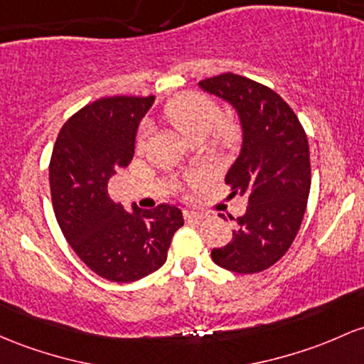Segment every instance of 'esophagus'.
Masks as SVG:
<instances>
[{
    "mask_svg": "<svg viewBox=\"0 0 364 364\" xmlns=\"http://www.w3.org/2000/svg\"><path fill=\"white\" fill-rule=\"evenodd\" d=\"M183 215H185V219L186 221H202L203 218H205V214H202V213H195V210H188L186 209L185 213H183Z\"/></svg>",
    "mask_w": 364,
    "mask_h": 364,
    "instance_id": "34e87169",
    "label": "esophagus"
}]
</instances>
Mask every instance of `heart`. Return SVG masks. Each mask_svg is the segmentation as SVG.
Masks as SVG:
<instances>
[{
  "mask_svg": "<svg viewBox=\"0 0 364 364\" xmlns=\"http://www.w3.org/2000/svg\"><path fill=\"white\" fill-rule=\"evenodd\" d=\"M169 121L190 141L209 134L210 143L218 149H230L240 138V126L233 119L221 117L218 103L202 93H181L174 97L164 109ZM146 131L138 134V149L145 145Z\"/></svg>",
  "mask_w": 364,
  "mask_h": 364,
  "instance_id": "obj_1",
  "label": "heart"
}]
</instances>
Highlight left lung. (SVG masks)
<instances>
[{"instance_id": "1", "label": "left lung", "mask_w": 364, "mask_h": 364, "mask_svg": "<svg viewBox=\"0 0 364 364\" xmlns=\"http://www.w3.org/2000/svg\"><path fill=\"white\" fill-rule=\"evenodd\" d=\"M240 115L243 146L225 181L231 195L247 197L233 240L213 249L228 271L252 274L278 262L292 245L311 188L309 145L295 112L277 91L243 75L225 74L198 82Z\"/></svg>"}]
</instances>
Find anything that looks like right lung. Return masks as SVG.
<instances>
[{
    "instance_id": "add662e5",
    "label": "right lung",
    "mask_w": 364,
    "mask_h": 364,
    "mask_svg": "<svg viewBox=\"0 0 364 364\" xmlns=\"http://www.w3.org/2000/svg\"><path fill=\"white\" fill-rule=\"evenodd\" d=\"M155 97H105L62 126L50 161L55 218L65 240L98 277L136 282L157 271L183 213L171 203L126 213L109 195V179L133 161L138 124Z\"/></svg>"
}]
</instances>
